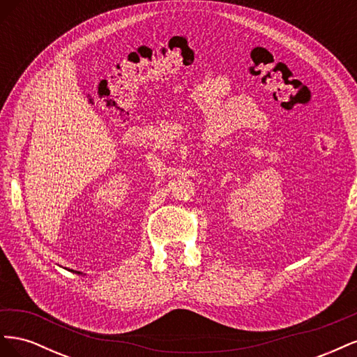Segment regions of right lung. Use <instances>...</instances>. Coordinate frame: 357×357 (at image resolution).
<instances>
[{
	"label": "right lung",
	"instance_id": "add662e5",
	"mask_svg": "<svg viewBox=\"0 0 357 357\" xmlns=\"http://www.w3.org/2000/svg\"><path fill=\"white\" fill-rule=\"evenodd\" d=\"M71 271H73V269H71ZM74 273V271H73ZM75 273H77V274H82V273H79V271H75Z\"/></svg>",
	"mask_w": 357,
	"mask_h": 357
}]
</instances>
